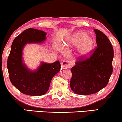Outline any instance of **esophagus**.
<instances>
[{
  "mask_svg": "<svg viewBox=\"0 0 122 122\" xmlns=\"http://www.w3.org/2000/svg\"><path fill=\"white\" fill-rule=\"evenodd\" d=\"M61 67L63 69H68L71 67V64L68 62L67 61H64L61 62Z\"/></svg>",
  "mask_w": 122,
  "mask_h": 122,
  "instance_id": "obj_1",
  "label": "esophagus"
}]
</instances>
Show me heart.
Masks as SVG:
<instances>
[{
	"mask_svg": "<svg viewBox=\"0 0 122 122\" xmlns=\"http://www.w3.org/2000/svg\"><path fill=\"white\" fill-rule=\"evenodd\" d=\"M69 43L74 46L78 45V51L81 57L89 56L92 53L95 46L94 38L83 32L77 33L71 36Z\"/></svg>",
	"mask_w": 122,
	"mask_h": 122,
	"instance_id": "obj_1",
	"label": "heart"
}]
</instances>
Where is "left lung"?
Segmentation results:
<instances>
[{"mask_svg": "<svg viewBox=\"0 0 122 122\" xmlns=\"http://www.w3.org/2000/svg\"><path fill=\"white\" fill-rule=\"evenodd\" d=\"M97 46L89 58H78L71 68V88L76 94L90 95L108 84L113 72V48L109 39L99 30L94 29Z\"/></svg>", "mask_w": 122, "mask_h": 122, "instance_id": "obj_1", "label": "left lung"}]
</instances>
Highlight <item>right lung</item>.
I'll list each match as a JSON object with an SVG mask.
<instances>
[{"label":"right lung","instance_id":"obj_1","mask_svg":"<svg viewBox=\"0 0 122 122\" xmlns=\"http://www.w3.org/2000/svg\"><path fill=\"white\" fill-rule=\"evenodd\" d=\"M46 33L29 28L15 37L11 46L7 61L10 81L16 89L29 96H42L47 92L53 76L61 69L59 61L48 64L42 63L36 71H30L22 61V51L27 43H41Z\"/></svg>","mask_w":122,"mask_h":122}]
</instances>
